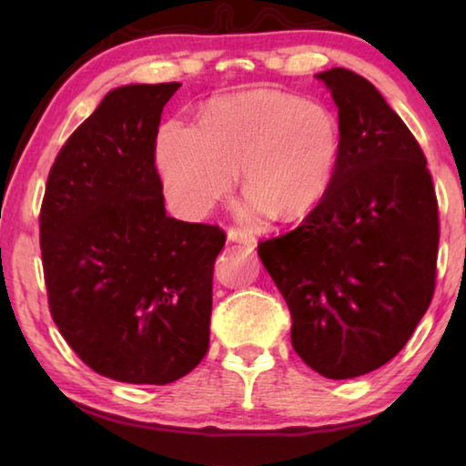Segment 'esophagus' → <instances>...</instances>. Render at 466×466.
<instances>
[{
    "mask_svg": "<svg viewBox=\"0 0 466 466\" xmlns=\"http://www.w3.org/2000/svg\"><path fill=\"white\" fill-rule=\"evenodd\" d=\"M228 240L244 244V247H248V248H255L257 247L255 236H252L250 232H247V230H240V228H230V230H228Z\"/></svg>",
    "mask_w": 466,
    "mask_h": 466,
    "instance_id": "obj_1",
    "label": "esophagus"
}]
</instances>
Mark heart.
Returning <instances> with one entry per match:
<instances>
[{"instance_id": "obj_1", "label": "heart", "mask_w": 466, "mask_h": 466, "mask_svg": "<svg viewBox=\"0 0 466 466\" xmlns=\"http://www.w3.org/2000/svg\"><path fill=\"white\" fill-rule=\"evenodd\" d=\"M341 123L325 105L279 90H250L203 110L199 129L170 121L157 133L156 164L175 208L201 216L224 199L240 168L242 214L291 222L312 214L333 188Z\"/></svg>"}]
</instances>
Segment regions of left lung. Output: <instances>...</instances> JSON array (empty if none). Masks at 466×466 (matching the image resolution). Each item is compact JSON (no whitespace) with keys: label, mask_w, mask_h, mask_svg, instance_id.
<instances>
[{"label":"left lung","mask_w":466,"mask_h":466,"mask_svg":"<svg viewBox=\"0 0 466 466\" xmlns=\"http://www.w3.org/2000/svg\"><path fill=\"white\" fill-rule=\"evenodd\" d=\"M339 108L343 152L333 188L296 230L258 244L291 312V345L333 380L403 350L436 286L438 201L428 162L366 77L317 74Z\"/></svg>","instance_id":"1"}]
</instances>
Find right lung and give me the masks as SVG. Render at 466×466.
I'll return each instance as SVG.
<instances>
[{"label": "right lung", "instance_id": "add662e5", "mask_svg": "<svg viewBox=\"0 0 466 466\" xmlns=\"http://www.w3.org/2000/svg\"><path fill=\"white\" fill-rule=\"evenodd\" d=\"M180 84L110 90L46 178L41 250L55 325L94 372L168 384L209 347L226 234L168 218L156 170L162 108Z\"/></svg>", "mask_w": 466, "mask_h": 466}]
</instances>
